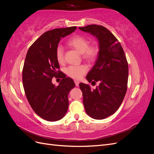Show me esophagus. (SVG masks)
<instances>
[{
    "instance_id": "esophagus-1",
    "label": "esophagus",
    "mask_w": 154,
    "mask_h": 154,
    "mask_svg": "<svg viewBox=\"0 0 154 154\" xmlns=\"http://www.w3.org/2000/svg\"><path fill=\"white\" fill-rule=\"evenodd\" d=\"M74 83H75V85H76V86H78L79 85V83H80V82L79 81H78V80H75L74 81Z\"/></svg>"
}]
</instances>
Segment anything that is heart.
Here are the masks:
<instances>
[{"instance_id":"b5f03b06","label":"heart","mask_w":154,"mask_h":154,"mask_svg":"<svg viewBox=\"0 0 154 154\" xmlns=\"http://www.w3.org/2000/svg\"><path fill=\"white\" fill-rule=\"evenodd\" d=\"M68 45L75 50L79 53L82 54L83 58L88 62L94 61L97 53L98 48L96 45H88V41L84 37L80 35L74 36L70 39ZM56 58L59 63H63L64 62V50L62 46L58 45L56 49ZM88 68L84 65L81 66H71L66 69V73L67 75L74 79H81L83 76L87 72Z\"/></svg>"}]
</instances>
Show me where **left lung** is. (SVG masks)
Segmentation results:
<instances>
[{"instance_id":"8db88e82","label":"left lung","mask_w":154,"mask_h":154,"mask_svg":"<svg viewBox=\"0 0 154 154\" xmlns=\"http://www.w3.org/2000/svg\"><path fill=\"white\" fill-rule=\"evenodd\" d=\"M79 29L98 41V54L86 79L100 85L95 89L83 83L79 85L86 113L93 119H103L114 114L123 102L127 89L128 62L122 46L106 27L92 24Z\"/></svg>"}]
</instances>
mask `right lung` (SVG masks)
Returning a JSON list of instances; mask_svg holds the SVG:
<instances>
[{"label": "right lung", "instance_id": "obj_1", "mask_svg": "<svg viewBox=\"0 0 154 154\" xmlns=\"http://www.w3.org/2000/svg\"><path fill=\"white\" fill-rule=\"evenodd\" d=\"M76 26L57 28L42 35L27 51L22 70V82L27 100L42 119L49 122L61 119L67 113L68 95L75 87L72 79L58 71L56 49L62 38L71 34ZM63 79L58 86L52 83L53 77Z\"/></svg>", "mask_w": 154, "mask_h": 154}]
</instances>
